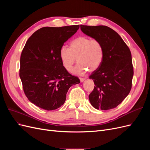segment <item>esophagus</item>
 Returning a JSON list of instances; mask_svg holds the SVG:
<instances>
[{"label":"esophagus","mask_w":150,"mask_h":150,"mask_svg":"<svg viewBox=\"0 0 150 150\" xmlns=\"http://www.w3.org/2000/svg\"><path fill=\"white\" fill-rule=\"evenodd\" d=\"M86 80V78H80V81L81 83H83L84 81Z\"/></svg>","instance_id":"34e87169"}]
</instances>
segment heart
Segmentation results:
<instances>
[{"label":"heart","instance_id":"heart-1","mask_svg":"<svg viewBox=\"0 0 150 150\" xmlns=\"http://www.w3.org/2000/svg\"><path fill=\"white\" fill-rule=\"evenodd\" d=\"M59 57L67 71L72 69L77 57L78 63L72 72L81 75L88 70L91 72L96 70L101 66L104 58V47L100 40L81 36L72 40L69 48L61 47Z\"/></svg>","mask_w":150,"mask_h":150}]
</instances>
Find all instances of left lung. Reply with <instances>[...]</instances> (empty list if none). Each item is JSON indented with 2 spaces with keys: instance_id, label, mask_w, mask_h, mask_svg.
<instances>
[{
  "instance_id": "obj_1",
  "label": "left lung",
  "mask_w": 150,
  "mask_h": 150,
  "mask_svg": "<svg viewBox=\"0 0 150 150\" xmlns=\"http://www.w3.org/2000/svg\"><path fill=\"white\" fill-rule=\"evenodd\" d=\"M84 34L101 42L104 58L89 79L94 88L89 94L91 105L97 110L115 108L129 94L132 86L133 67L130 50L116 32L105 25H80Z\"/></svg>"
}]
</instances>
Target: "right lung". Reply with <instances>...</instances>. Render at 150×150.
Instances as JSON below:
<instances>
[{
    "label": "right lung",
    "instance_id": "obj_1",
    "mask_svg": "<svg viewBox=\"0 0 150 150\" xmlns=\"http://www.w3.org/2000/svg\"><path fill=\"white\" fill-rule=\"evenodd\" d=\"M79 25L45 27L27 40L20 60L19 76L30 102L45 110H56L64 104L71 86L80 83L63 67L59 51Z\"/></svg>",
    "mask_w": 150,
    "mask_h": 150
}]
</instances>
